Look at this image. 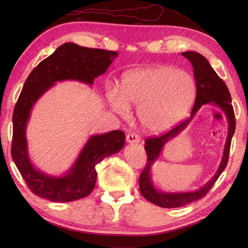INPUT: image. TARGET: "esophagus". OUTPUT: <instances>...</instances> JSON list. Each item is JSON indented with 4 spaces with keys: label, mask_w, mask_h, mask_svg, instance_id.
I'll use <instances>...</instances> for the list:
<instances>
[{
    "label": "esophagus",
    "mask_w": 248,
    "mask_h": 248,
    "mask_svg": "<svg viewBox=\"0 0 248 248\" xmlns=\"http://www.w3.org/2000/svg\"><path fill=\"white\" fill-rule=\"evenodd\" d=\"M127 141L129 144H138V143H140V136L134 132L128 133L127 134Z\"/></svg>",
    "instance_id": "esophagus-1"
}]
</instances>
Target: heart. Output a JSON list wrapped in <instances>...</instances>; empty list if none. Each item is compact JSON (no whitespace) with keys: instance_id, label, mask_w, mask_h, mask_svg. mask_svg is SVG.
I'll return each mask as SVG.
<instances>
[{"instance_id":"obj_1","label":"heart","mask_w":248,"mask_h":248,"mask_svg":"<svg viewBox=\"0 0 248 248\" xmlns=\"http://www.w3.org/2000/svg\"><path fill=\"white\" fill-rule=\"evenodd\" d=\"M197 96L195 78L186 71L167 65L140 68L128 72L121 81V94L109 91L110 107L121 116L136 107L143 128L162 133L181 121Z\"/></svg>"}]
</instances>
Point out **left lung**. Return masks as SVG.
Here are the masks:
<instances>
[{"label": "left lung", "mask_w": 248, "mask_h": 248, "mask_svg": "<svg viewBox=\"0 0 248 248\" xmlns=\"http://www.w3.org/2000/svg\"><path fill=\"white\" fill-rule=\"evenodd\" d=\"M182 55L191 62L194 69L195 81H196L197 84V96L196 99H195L191 117L186 121H182L181 124L176 125L175 128L168 131L167 133L160 136H152V138H148L145 140L147 164L140 176V194L148 202L162 208H180L193 202H196V200L202 198L207 195V193L213 186L215 181L220 176V173L224 171L226 166H227L231 140H232V136L235 131V117L232 104H231V96L225 82L217 76V73L213 70L211 65L209 64L208 60L202 54L197 53V52L188 51L183 52ZM208 103L217 105L222 109L228 117L230 124L224 155L217 173L212 179H210V181L207 185H205L202 189L198 190L197 191L187 193H165L157 191L151 180V166L160 154L162 147L167 141L185 128L189 121L197 112V110L203 104Z\"/></svg>", "instance_id": "obj_1"}]
</instances>
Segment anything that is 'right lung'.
<instances>
[{
  "label": "right lung",
  "instance_id": "1",
  "mask_svg": "<svg viewBox=\"0 0 248 248\" xmlns=\"http://www.w3.org/2000/svg\"><path fill=\"white\" fill-rule=\"evenodd\" d=\"M117 55L115 51L67 43L40 62L26 78L13 114L12 156L29 188L37 196L54 202H75L88 196L96 184V165L124 148L125 135L123 131L93 135L66 175L52 177L31 164L25 138L31 108L55 82L75 80L93 85L94 78L108 69Z\"/></svg>",
  "mask_w": 248,
  "mask_h": 248
}]
</instances>
